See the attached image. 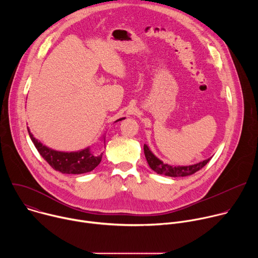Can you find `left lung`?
Masks as SVG:
<instances>
[{"instance_id": "left-lung-1", "label": "left lung", "mask_w": 258, "mask_h": 258, "mask_svg": "<svg viewBox=\"0 0 258 258\" xmlns=\"http://www.w3.org/2000/svg\"><path fill=\"white\" fill-rule=\"evenodd\" d=\"M144 153H145L147 162H148L151 169H153L158 174H164V175H168V176H172V177L191 175V174L195 173L196 171L200 170L202 167H204L207 164V162L210 160V158H208L199 163H196L193 165H188V166H173V165L163 163L160 159H158L151 152L149 147L146 144L144 145Z\"/></svg>"}]
</instances>
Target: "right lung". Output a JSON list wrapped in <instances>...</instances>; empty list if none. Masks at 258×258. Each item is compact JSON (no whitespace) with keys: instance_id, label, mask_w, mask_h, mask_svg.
Instances as JSON below:
<instances>
[{"instance_id":"add662e5","label":"right lung","mask_w":258,"mask_h":258,"mask_svg":"<svg viewBox=\"0 0 258 258\" xmlns=\"http://www.w3.org/2000/svg\"><path fill=\"white\" fill-rule=\"evenodd\" d=\"M122 119L124 118H120L116 121H119ZM27 130H28V134L31 141L35 146V148L38 149L42 157L55 170H58L62 173H68V174H81V173L92 171L101 162L103 153L100 155H94L90 149V147L78 152L56 151L43 145L40 141H38L32 136V134L29 132V128Z\"/></svg>"}]
</instances>
